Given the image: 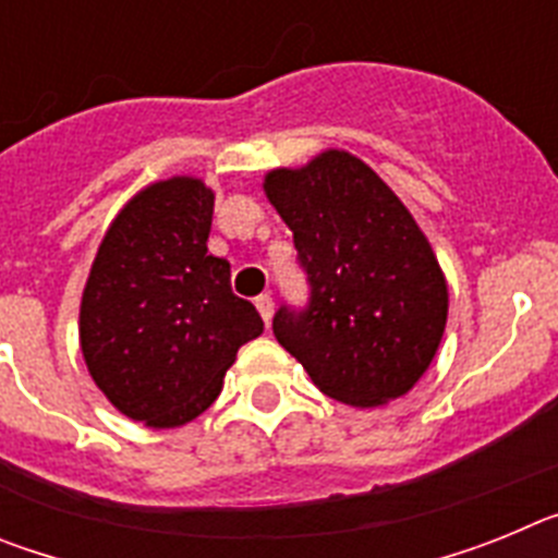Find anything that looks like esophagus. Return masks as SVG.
Here are the masks:
<instances>
[{
    "instance_id": "obj_1",
    "label": "esophagus",
    "mask_w": 558,
    "mask_h": 558,
    "mask_svg": "<svg viewBox=\"0 0 558 558\" xmlns=\"http://www.w3.org/2000/svg\"><path fill=\"white\" fill-rule=\"evenodd\" d=\"M254 304H256V310H259V315H263V322L268 324V322H270V315H274V295H270V293L256 295Z\"/></svg>"
}]
</instances>
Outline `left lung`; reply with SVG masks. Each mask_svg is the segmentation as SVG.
<instances>
[{
    "mask_svg": "<svg viewBox=\"0 0 558 558\" xmlns=\"http://www.w3.org/2000/svg\"><path fill=\"white\" fill-rule=\"evenodd\" d=\"M265 195L293 231L310 288L304 307L276 310V340L347 405L411 391L447 324L445 276L411 211L343 150L268 172Z\"/></svg>",
    "mask_w": 558,
    "mask_h": 558,
    "instance_id": "obj_1",
    "label": "left lung"
}]
</instances>
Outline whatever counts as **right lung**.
<instances>
[{"instance_id": "1", "label": "right lung", "mask_w": 558, "mask_h": 558, "mask_svg": "<svg viewBox=\"0 0 558 558\" xmlns=\"http://www.w3.org/2000/svg\"><path fill=\"white\" fill-rule=\"evenodd\" d=\"M215 195L198 179L142 190L102 236L81 304L88 374L117 411L179 427L218 399L236 349L263 335L206 251Z\"/></svg>"}]
</instances>
